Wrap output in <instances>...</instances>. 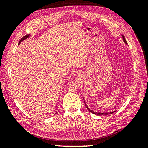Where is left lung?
<instances>
[{"label": "left lung", "instance_id": "1", "mask_svg": "<svg viewBox=\"0 0 148 148\" xmlns=\"http://www.w3.org/2000/svg\"><path fill=\"white\" fill-rule=\"evenodd\" d=\"M121 38H122L123 40V42H124L125 44H126V45H127V41H126V40H125V37H124L123 35H121ZM83 100H84V104H85V106H86V108H87V109L88 110V111H89L90 112L93 113V114H96V115H108V114H111V113L114 112V111H113V112H97L93 111H92V110H91V109L88 108V106L86 105V103H85V101H84V98H83Z\"/></svg>", "mask_w": 148, "mask_h": 148}]
</instances>
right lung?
Segmentation results:
<instances>
[{
	"label": "right lung",
	"instance_id": "obj_1",
	"mask_svg": "<svg viewBox=\"0 0 148 148\" xmlns=\"http://www.w3.org/2000/svg\"><path fill=\"white\" fill-rule=\"evenodd\" d=\"M30 34H29V35H27V36H25V37H23V38H22L21 40H20V42H19V44H18V45H20V44L21 43V42H22L23 41V40H26V39H29V37H30Z\"/></svg>",
	"mask_w": 148,
	"mask_h": 148
}]
</instances>
